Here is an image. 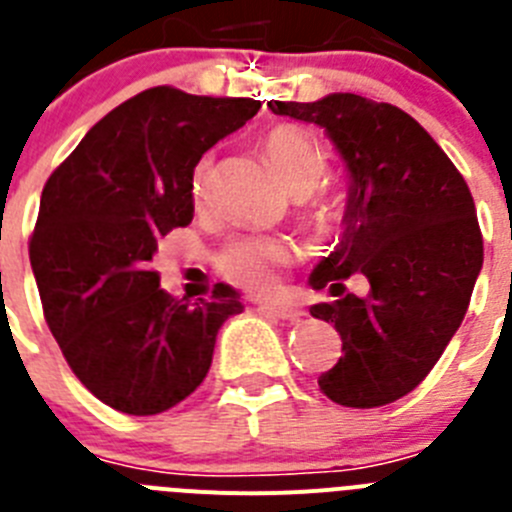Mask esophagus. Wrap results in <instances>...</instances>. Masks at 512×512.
I'll list each match as a JSON object with an SVG mask.
<instances>
[{
	"label": "esophagus",
	"mask_w": 512,
	"mask_h": 512,
	"mask_svg": "<svg viewBox=\"0 0 512 512\" xmlns=\"http://www.w3.org/2000/svg\"><path fill=\"white\" fill-rule=\"evenodd\" d=\"M262 314H268V317L283 319V322H299L301 317H306V311L301 306L293 304H262L260 306Z\"/></svg>",
	"instance_id": "34e87169"
}]
</instances>
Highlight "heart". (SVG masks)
I'll return each mask as SVG.
<instances>
[{
	"label": "heart",
	"mask_w": 512,
	"mask_h": 512,
	"mask_svg": "<svg viewBox=\"0 0 512 512\" xmlns=\"http://www.w3.org/2000/svg\"><path fill=\"white\" fill-rule=\"evenodd\" d=\"M262 151L296 198L301 221L309 226L311 234L335 237L337 231L345 229L350 216L348 195L322 185L330 170V159L309 131L299 126H275L273 131L265 133ZM213 180H216V167L211 154H206L195 162L190 172V198L198 208L211 201ZM291 255L293 247L288 239L252 234L226 244L216 255V268L226 281L237 283L247 291L268 293L278 286L281 270L291 262Z\"/></svg>",
	"instance_id": "obj_1"
}]
</instances>
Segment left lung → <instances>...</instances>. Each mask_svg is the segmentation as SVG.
Listing matches in <instances>:
<instances>
[{
	"mask_svg": "<svg viewBox=\"0 0 512 512\" xmlns=\"http://www.w3.org/2000/svg\"><path fill=\"white\" fill-rule=\"evenodd\" d=\"M268 105L322 126L350 172L348 224L309 278L311 288L337 296L311 306V317L335 324L342 337V358L319 376V389L358 410L397 402L433 371L482 270L469 185L397 105L350 92ZM355 272L372 283L366 300L344 288Z\"/></svg>",
	"mask_w": 512,
	"mask_h": 512,
	"instance_id": "8db88e82",
	"label": "left lung"
}]
</instances>
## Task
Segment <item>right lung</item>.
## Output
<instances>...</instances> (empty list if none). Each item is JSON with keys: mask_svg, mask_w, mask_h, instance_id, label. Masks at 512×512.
Here are the masks:
<instances>
[{"mask_svg": "<svg viewBox=\"0 0 512 512\" xmlns=\"http://www.w3.org/2000/svg\"><path fill=\"white\" fill-rule=\"evenodd\" d=\"M260 110L247 97L151 87L110 110L51 172L30 234L43 317L66 363L100 402L159 415L211 368L219 327L244 309L216 283L172 299L149 268L157 242L193 221L190 172Z\"/></svg>", "mask_w": 512, "mask_h": 512, "instance_id": "obj_1", "label": "right lung"}]
</instances>
